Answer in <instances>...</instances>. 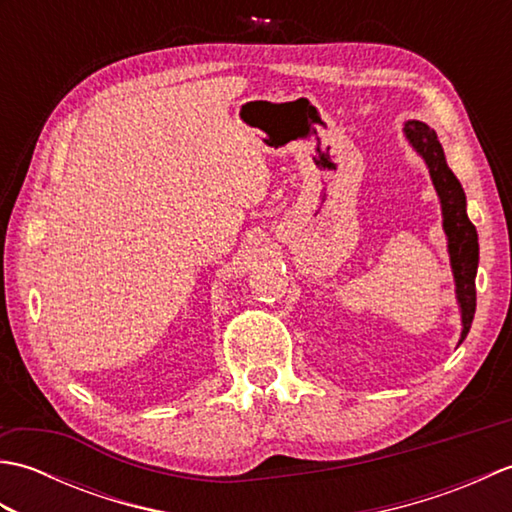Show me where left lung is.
Returning <instances> with one entry per match:
<instances>
[{"label": "left lung", "instance_id": "left-lung-1", "mask_svg": "<svg viewBox=\"0 0 512 512\" xmlns=\"http://www.w3.org/2000/svg\"><path fill=\"white\" fill-rule=\"evenodd\" d=\"M405 138L413 151L424 160L429 169V176L440 198L442 209V228L447 235V248L451 257V270L455 281V299L460 306L462 334L458 345L466 339L475 317V275L477 262H480V244H477V231L466 215V195L460 180L453 176V171L444 158V149L438 140V134L429 125L420 121H407Z\"/></svg>", "mask_w": 512, "mask_h": 512}]
</instances>
